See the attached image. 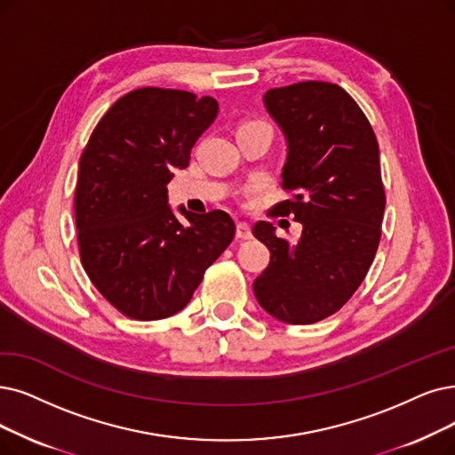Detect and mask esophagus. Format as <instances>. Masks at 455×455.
I'll use <instances>...</instances> for the list:
<instances>
[{"label": "esophagus", "mask_w": 455, "mask_h": 455, "mask_svg": "<svg viewBox=\"0 0 455 455\" xmlns=\"http://www.w3.org/2000/svg\"><path fill=\"white\" fill-rule=\"evenodd\" d=\"M237 239H241V241L251 239V229H250L248 222H239L237 224Z\"/></svg>", "instance_id": "34e87169"}]
</instances>
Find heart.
Wrapping results in <instances>:
<instances>
[{"label":"heart","instance_id":"b5f03b06","mask_svg":"<svg viewBox=\"0 0 455 455\" xmlns=\"http://www.w3.org/2000/svg\"><path fill=\"white\" fill-rule=\"evenodd\" d=\"M251 123H261V121H256V119H253V121H244L241 126H244V124H251Z\"/></svg>","mask_w":455,"mask_h":455}]
</instances>
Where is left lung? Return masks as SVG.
Returning a JSON list of instances; mask_svg holds the SVG:
<instances>
[{
	"instance_id": "obj_1",
	"label": "left lung",
	"mask_w": 455,
	"mask_h": 455,
	"mask_svg": "<svg viewBox=\"0 0 455 455\" xmlns=\"http://www.w3.org/2000/svg\"><path fill=\"white\" fill-rule=\"evenodd\" d=\"M267 112L287 140L282 188L293 194L270 211L302 224L297 244L253 226L270 261L253 282L267 314L287 324L331 317L364 282L380 241L385 187L379 143L355 99L329 82L268 89Z\"/></svg>"
}]
</instances>
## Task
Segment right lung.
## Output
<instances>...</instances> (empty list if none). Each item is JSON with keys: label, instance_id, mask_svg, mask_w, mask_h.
Returning <instances> with one entry per match:
<instances>
[{"label": "right lung", "instance_id": "1", "mask_svg": "<svg viewBox=\"0 0 455 455\" xmlns=\"http://www.w3.org/2000/svg\"><path fill=\"white\" fill-rule=\"evenodd\" d=\"M218 114V102L180 89L140 87L97 123L80 156L75 216L80 259L123 315L164 319L190 302L205 270L235 237L220 209L180 224L168 183Z\"/></svg>", "mask_w": 455, "mask_h": 455}]
</instances>
